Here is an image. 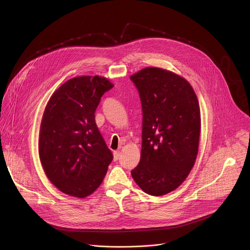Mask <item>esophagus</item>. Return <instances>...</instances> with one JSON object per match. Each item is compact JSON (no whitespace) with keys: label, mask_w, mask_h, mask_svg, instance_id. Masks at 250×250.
I'll list each match as a JSON object with an SVG mask.
<instances>
[{"label":"esophagus","mask_w":250,"mask_h":250,"mask_svg":"<svg viewBox=\"0 0 250 250\" xmlns=\"http://www.w3.org/2000/svg\"><path fill=\"white\" fill-rule=\"evenodd\" d=\"M119 157H120V151L119 150L114 151V160L117 161L119 159Z\"/></svg>","instance_id":"34e87169"}]
</instances>
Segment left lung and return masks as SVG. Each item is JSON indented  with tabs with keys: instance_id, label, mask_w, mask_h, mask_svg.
Masks as SVG:
<instances>
[{
	"instance_id": "8db88e82",
	"label": "left lung",
	"mask_w": 250,
	"mask_h": 250,
	"mask_svg": "<svg viewBox=\"0 0 250 250\" xmlns=\"http://www.w3.org/2000/svg\"><path fill=\"white\" fill-rule=\"evenodd\" d=\"M142 106L140 161L131 170L146 194L162 196L179 187L198 154L201 115L189 82L170 71L147 67L130 76Z\"/></svg>"
}]
</instances>
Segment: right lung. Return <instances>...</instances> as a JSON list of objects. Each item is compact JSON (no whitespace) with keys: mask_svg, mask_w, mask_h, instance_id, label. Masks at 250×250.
<instances>
[{"mask_svg":"<svg viewBox=\"0 0 250 250\" xmlns=\"http://www.w3.org/2000/svg\"><path fill=\"white\" fill-rule=\"evenodd\" d=\"M113 87L104 77H76L61 85L45 106L40 158L50 182L67 195H91L114 158L95 122L102 96Z\"/></svg>","mask_w":250,"mask_h":250,"instance_id":"1","label":"right lung"}]
</instances>
